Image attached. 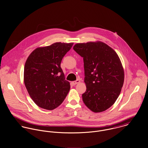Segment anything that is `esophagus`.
Instances as JSON below:
<instances>
[{
    "instance_id": "1",
    "label": "esophagus",
    "mask_w": 148,
    "mask_h": 148,
    "mask_svg": "<svg viewBox=\"0 0 148 148\" xmlns=\"http://www.w3.org/2000/svg\"><path fill=\"white\" fill-rule=\"evenodd\" d=\"M80 81L79 80H76V81H73V82H72V84H73V85H76L77 84H78V83H79Z\"/></svg>"
}]
</instances>
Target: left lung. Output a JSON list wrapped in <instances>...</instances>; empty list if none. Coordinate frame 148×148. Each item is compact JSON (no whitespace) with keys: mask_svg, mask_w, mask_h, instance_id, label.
Masks as SVG:
<instances>
[{"mask_svg":"<svg viewBox=\"0 0 148 148\" xmlns=\"http://www.w3.org/2000/svg\"><path fill=\"white\" fill-rule=\"evenodd\" d=\"M73 50L83 58L86 92L85 105L94 112L110 108L121 92L124 74L116 52L102 42L77 43Z\"/></svg>","mask_w":148,"mask_h":148,"instance_id":"left-lung-1","label":"left lung"}]
</instances>
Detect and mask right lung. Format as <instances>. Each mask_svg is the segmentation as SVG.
<instances>
[{
  "label": "right lung",
  "mask_w": 148,
  "mask_h": 148,
  "mask_svg": "<svg viewBox=\"0 0 148 148\" xmlns=\"http://www.w3.org/2000/svg\"><path fill=\"white\" fill-rule=\"evenodd\" d=\"M73 44L56 42L36 49L27 58L24 83L31 98L39 107L52 110L67 95L70 84L66 80L60 64Z\"/></svg>",
  "instance_id": "add662e5"
}]
</instances>
